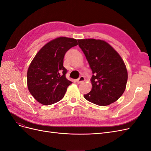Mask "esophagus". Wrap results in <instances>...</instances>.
<instances>
[{"mask_svg":"<svg viewBox=\"0 0 151 151\" xmlns=\"http://www.w3.org/2000/svg\"><path fill=\"white\" fill-rule=\"evenodd\" d=\"M84 81H85L84 77V76H81L77 80V83H78V84H80L81 83H83V82H84Z\"/></svg>","mask_w":151,"mask_h":151,"instance_id":"34e87169","label":"esophagus"}]
</instances>
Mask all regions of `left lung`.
I'll list each match as a JSON object with an SVG mask.
<instances>
[{
  "instance_id": "left-lung-1",
  "label": "left lung",
  "mask_w": 151,
  "mask_h": 151,
  "mask_svg": "<svg viewBox=\"0 0 151 151\" xmlns=\"http://www.w3.org/2000/svg\"><path fill=\"white\" fill-rule=\"evenodd\" d=\"M77 41L93 74L92 89L84 97L99 106L115 102L124 93L128 79L126 66L120 55L103 40Z\"/></svg>"
}]
</instances>
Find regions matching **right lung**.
Segmentation results:
<instances>
[{
	"label": "right lung",
	"instance_id": "obj_1",
	"mask_svg": "<svg viewBox=\"0 0 151 151\" xmlns=\"http://www.w3.org/2000/svg\"><path fill=\"white\" fill-rule=\"evenodd\" d=\"M78 45L74 38L59 37L45 45L32 60L27 73L28 88L41 104L50 105L61 100L72 84L63 66L65 53Z\"/></svg>",
	"mask_w": 151,
	"mask_h": 151
}]
</instances>
